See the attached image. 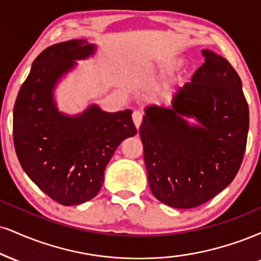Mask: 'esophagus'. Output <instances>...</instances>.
Listing matches in <instances>:
<instances>
[{
    "instance_id": "esophagus-1",
    "label": "esophagus",
    "mask_w": 261,
    "mask_h": 261,
    "mask_svg": "<svg viewBox=\"0 0 261 261\" xmlns=\"http://www.w3.org/2000/svg\"><path fill=\"white\" fill-rule=\"evenodd\" d=\"M142 119H143V114H142V113H141V112L135 111V112L133 113V120H134L135 125H136L137 128L140 127L141 122H142Z\"/></svg>"
}]
</instances>
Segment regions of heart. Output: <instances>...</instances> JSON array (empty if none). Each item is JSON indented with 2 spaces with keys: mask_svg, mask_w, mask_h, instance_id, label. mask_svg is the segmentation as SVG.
Wrapping results in <instances>:
<instances>
[{
  "mask_svg": "<svg viewBox=\"0 0 261 261\" xmlns=\"http://www.w3.org/2000/svg\"><path fill=\"white\" fill-rule=\"evenodd\" d=\"M177 64V62H174V63H172V65H176Z\"/></svg>",
  "mask_w": 261,
  "mask_h": 261,
  "instance_id": "1",
  "label": "heart"
}]
</instances>
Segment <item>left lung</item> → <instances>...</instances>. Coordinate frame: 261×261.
Masks as SVG:
<instances>
[{
    "label": "left lung",
    "instance_id": "1",
    "mask_svg": "<svg viewBox=\"0 0 261 261\" xmlns=\"http://www.w3.org/2000/svg\"><path fill=\"white\" fill-rule=\"evenodd\" d=\"M202 55L205 62L171 107H147L140 126L150 191L177 209L196 208L227 187L247 146L249 108L241 77L221 56ZM182 116L201 125L191 127Z\"/></svg>",
    "mask_w": 261,
    "mask_h": 261
}]
</instances>
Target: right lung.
I'll use <instances>...</instances> for the list:
<instances>
[{
	"mask_svg": "<svg viewBox=\"0 0 261 261\" xmlns=\"http://www.w3.org/2000/svg\"><path fill=\"white\" fill-rule=\"evenodd\" d=\"M86 40L43 49L21 85L13 111V141L23 170L41 191L63 205L92 199L122 141L137 134L130 109L103 112L92 105L81 114L58 112L53 90L58 80L95 53Z\"/></svg>",
	"mask_w": 261,
	"mask_h": 261,
	"instance_id": "right-lung-1",
	"label": "right lung"
}]
</instances>
